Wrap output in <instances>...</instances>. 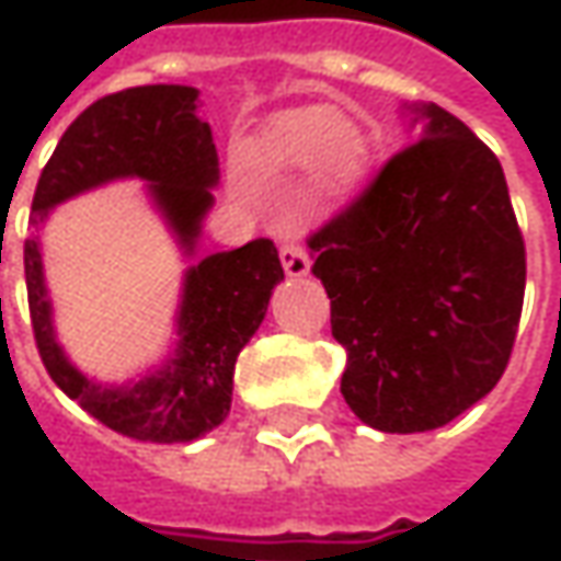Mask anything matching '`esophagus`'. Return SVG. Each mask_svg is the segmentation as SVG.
I'll use <instances>...</instances> for the list:
<instances>
[{
    "label": "esophagus",
    "mask_w": 561,
    "mask_h": 561,
    "mask_svg": "<svg viewBox=\"0 0 561 561\" xmlns=\"http://www.w3.org/2000/svg\"><path fill=\"white\" fill-rule=\"evenodd\" d=\"M280 265H284V271H287L290 277H306L309 268H312L309 252H306L302 243H284V247H280Z\"/></svg>",
    "instance_id": "34e87169"
}]
</instances>
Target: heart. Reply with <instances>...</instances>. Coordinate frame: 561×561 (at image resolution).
<instances>
[{"label":"heart","mask_w":561,"mask_h":561,"mask_svg":"<svg viewBox=\"0 0 561 561\" xmlns=\"http://www.w3.org/2000/svg\"><path fill=\"white\" fill-rule=\"evenodd\" d=\"M252 159L262 168H312L331 193H353L371 171V137L353 118L309 105L271 121Z\"/></svg>","instance_id":"obj_1"}]
</instances>
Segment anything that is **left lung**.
<instances>
[{
  "label": "left lung",
  "instance_id": "left-lung-1",
  "mask_svg": "<svg viewBox=\"0 0 561 561\" xmlns=\"http://www.w3.org/2000/svg\"><path fill=\"white\" fill-rule=\"evenodd\" d=\"M405 108L419 142L309 237L346 350L340 393L383 434L434 431L484 399L525 302V240L500 159L440 105Z\"/></svg>",
  "mask_w": 561,
  "mask_h": 561
}]
</instances>
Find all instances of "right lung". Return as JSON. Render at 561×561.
Instances as JSON below:
<instances>
[{
	"mask_svg": "<svg viewBox=\"0 0 561 561\" xmlns=\"http://www.w3.org/2000/svg\"><path fill=\"white\" fill-rule=\"evenodd\" d=\"M196 87L156 83L93 102L65 130L33 193V225L55 205L112 181L140 178L184 255H196L203 218L215 205L218 152L211 127L196 115ZM24 277L33 336L46 371L83 412L124 437L190 443L218 427L230 412L233 365L268 312L284 268L271 240L205 255L184 274L178 343L140 380L99 383L55 340L53 299L43 274L39 237L24 243Z\"/></svg>",
	"mask_w": 561,
	"mask_h": 561,
	"instance_id": "obj_1",
	"label": "right lung"
}]
</instances>
